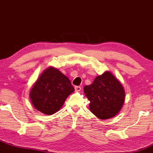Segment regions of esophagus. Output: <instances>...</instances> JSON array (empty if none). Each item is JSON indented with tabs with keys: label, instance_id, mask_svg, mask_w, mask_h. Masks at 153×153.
<instances>
[{
	"label": "esophagus",
	"instance_id": "34e87169",
	"mask_svg": "<svg viewBox=\"0 0 153 153\" xmlns=\"http://www.w3.org/2000/svg\"><path fill=\"white\" fill-rule=\"evenodd\" d=\"M75 90L76 91H81V87H80V86H75Z\"/></svg>",
	"mask_w": 153,
	"mask_h": 153
}]
</instances>
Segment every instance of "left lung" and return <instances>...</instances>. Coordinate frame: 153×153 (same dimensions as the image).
I'll list each match as a JSON object with an SVG mask.
<instances>
[{
    "instance_id": "obj_1",
    "label": "left lung",
    "mask_w": 153,
    "mask_h": 153,
    "mask_svg": "<svg viewBox=\"0 0 153 153\" xmlns=\"http://www.w3.org/2000/svg\"><path fill=\"white\" fill-rule=\"evenodd\" d=\"M83 90L90 101L91 111L98 118H112L122 109L125 99L124 89L110 72L96 77L93 83L85 85Z\"/></svg>"
}]
</instances>
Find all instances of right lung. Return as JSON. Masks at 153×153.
Wrapping results in <instances>:
<instances>
[{
	"label": "right lung",
	"mask_w": 153,
	"mask_h": 153,
	"mask_svg": "<svg viewBox=\"0 0 153 153\" xmlns=\"http://www.w3.org/2000/svg\"><path fill=\"white\" fill-rule=\"evenodd\" d=\"M74 91L68 77L57 68L50 67L33 85L29 96L36 109L52 115L60 109L68 96Z\"/></svg>",
	"instance_id": "1"
}]
</instances>
